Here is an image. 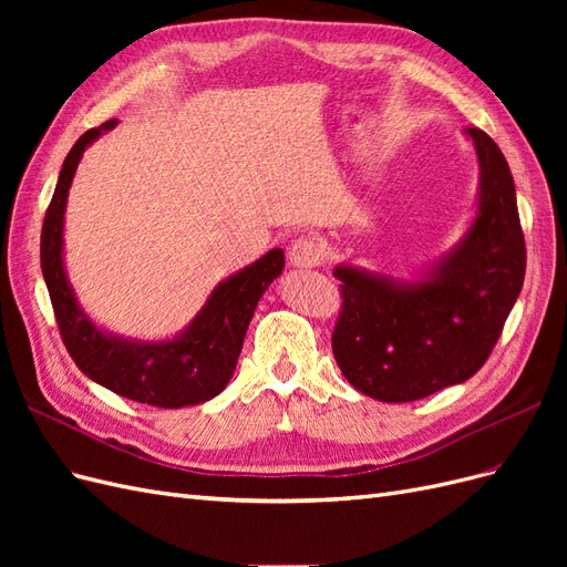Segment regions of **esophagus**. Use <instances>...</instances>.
<instances>
[{
  "label": "esophagus",
  "instance_id": "1",
  "mask_svg": "<svg viewBox=\"0 0 567 567\" xmlns=\"http://www.w3.org/2000/svg\"><path fill=\"white\" fill-rule=\"evenodd\" d=\"M323 257H326L323 244L319 241V238H312V236L298 238V241H293V246H290V250H288L290 265L298 269L319 267L323 262Z\"/></svg>",
  "mask_w": 567,
  "mask_h": 567
}]
</instances>
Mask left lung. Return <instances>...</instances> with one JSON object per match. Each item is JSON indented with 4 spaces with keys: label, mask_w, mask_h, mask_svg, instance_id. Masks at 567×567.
Returning a JSON list of instances; mask_svg holds the SVG:
<instances>
[{
    "label": "left lung",
    "mask_w": 567,
    "mask_h": 567,
    "mask_svg": "<svg viewBox=\"0 0 567 567\" xmlns=\"http://www.w3.org/2000/svg\"><path fill=\"white\" fill-rule=\"evenodd\" d=\"M480 182L461 241L414 279L338 265L342 312L331 338L342 375L381 402H414L487 362L525 279L516 184L504 153L468 127Z\"/></svg>",
    "instance_id": "left-lung-1"
}]
</instances>
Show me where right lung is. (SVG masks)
Instances as JSON below:
<instances>
[{
  "label": "right lung",
  "mask_w": 567,
  "mask_h": 567,
  "mask_svg": "<svg viewBox=\"0 0 567 567\" xmlns=\"http://www.w3.org/2000/svg\"><path fill=\"white\" fill-rule=\"evenodd\" d=\"M115 125L117 120H109L75 142L44 215L40 260L61 338L80 371L120 398L163 409L203 404L231 381L255 307L269 284L281 277L286 257L281 248H274L219 281L200 312L173 338L136 340L96 326L82 310L65 274L63 215L82 153Z\"/></svg>",
  "instance_id": "obj_1"
}]
</instances>
